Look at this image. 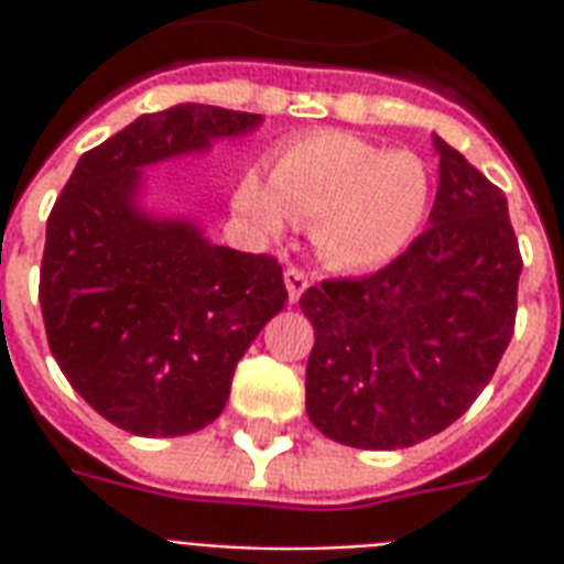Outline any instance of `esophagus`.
I'll return each instance as SVG.
<instances>
[{
	"label": "esophagus",
	"mask_w": 564,
	"mask_h": 564,
	"mask_svg": "<svg viewBox=\"0 0 564 564\" xmlns=\"http://www.w3.org/2000/svg\"><path fill=\"white\" fill-rule=\"evenodd\" d=\"M283 281H286V292H290L292 304H295L310 286V278L304 274V269H299V265H290V269L283 272Z\"/></svg>",
	"instance_id": "1"
}]
</instances>
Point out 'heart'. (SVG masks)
Segmentation results:
<instances>
[{"mask_svg":"<svg viewBox=\"0 0 564 564\" xmlns=\"http://www.w3.org/2000/svg\"><path fill=\"white\" fill-rule=\"evenodd\" d=\"M427 204L430 175L421 158L339 131L286 143L272 178L248 170L234 195L239 216L263 234L283 230L290 216L313 225L316 251L339 269H369L401 254L419 234Z\"/></svg>","mask_w":564,"mask_h":564,"instance_id":"1","label":"heart"}]
</instances>
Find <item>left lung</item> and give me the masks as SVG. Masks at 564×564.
<instances>
[{"label": "left lung", "instance_id": "left-lung-1", "mask_svg": "<svg viewBox=\"0 0 564 564\" xmlns=\"http://www.w3.org/2000/svg\"><path fill=\"white\" fill-rule=\"evenodd\" d=\"M430 228L380 272L330 278L301 295L316 330L307 415L362 451L436 436L486 389L516 330L521 251L507 195L433 137Z\"/></svg>", "mask_w": 564, "mask_h": 564}]
</instances>
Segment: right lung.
<instances>
[{
  "label": "right lung",
  "mask_w": 564,
  "mask_h": 564,
  "mask_svg": "<svg viewBox=\"0 0 564 564\" xmlns=\"http://www.w3.org/2000/svg\"><path fill=\"white\" fill-rule=\"evenodd\" d=\"M260 122L193 101L143 113L82 154L48 213L40 310L52 357L101 419L134 436H187L219 419L237 362L290 299L274 257L149 216L140 170Z\"/></svg>",
  "instance_id": "obj_1"
}]
</instances>
